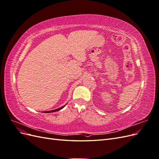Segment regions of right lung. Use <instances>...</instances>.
<instances>
[{
	"instance_id": "add662e5",
	"label": "right lung",
	"mask_w": 159,
	"mask_h": 159,
	"mask_svg": "<svg viewBox=\"0 0 159 159\" xmlns=\"http://www.w3.org/2000/svg\"><path fill=\"white\" fill-rule=\"evenodd\" d=\"M65 107V105H64V106H62L60 108H57L56 109H54V110H52V111H44L43 113H53V112H56V111H60L61 110L62 108H64Z\"/></svg>"
}]
</instances>
